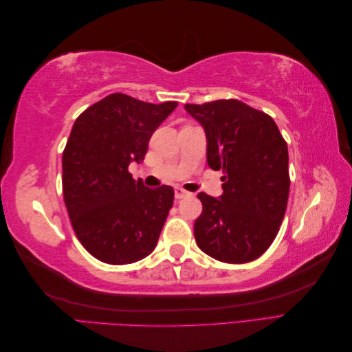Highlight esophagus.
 <instances>
[{"instance_id": "1", "label": "esophagus", "mask_w": 352, "mask_h": 352, "mask_svg": "<svg viewBox=\"0 0 352 352\" xmlns=\"http://www.w3.org/2000/svg\"><path fill=\"white\" fill-rule=\"evenodd\" d=\"M186 195H189V192H188V190H185L184 188H179V186L175 188V197H176L177 199L184 198V197H186Z\"/></svg>"}]
</instances>
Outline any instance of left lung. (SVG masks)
Instances as JSON below:
<instances>
[{"label":"left lung","instance_id":"1","mask_svg":"<svg viewBox=\"0 0 352 352\" xmlns=\"http://www.w3.org/2000/svg\"><path fill=\"white\" fill-rule=\"evenodd\" d=\"M207 136V163L221 170L223 194L199 192L194 235L223 263H250L278 235L289 195L287 145L269 114L238 100L185 104Z\"/></svg>","mask_w":352,"mask_h":352}]
</instances>
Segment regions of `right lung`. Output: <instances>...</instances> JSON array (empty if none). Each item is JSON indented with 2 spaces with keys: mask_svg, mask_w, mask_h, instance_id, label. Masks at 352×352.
<instances>
[{
  "mask_svg": "<svg viewBox=\"0 0 352 352\" xmlns=\"http://www.w3.org/2000/svg\"><path fill=\"white\" fill-rule=\"evenodd\" d=\"M176 101L151 104L110 94L74 122L63 151V195L78 239L95 258L122 265L155 248L170 208L172 186H144L129 173Z\"/></svg>",
  "mask_w": 352,
  "mask_h": 352,
  "instance_id": "obj_1",
  "label": "right lung"
}]
</instances>
